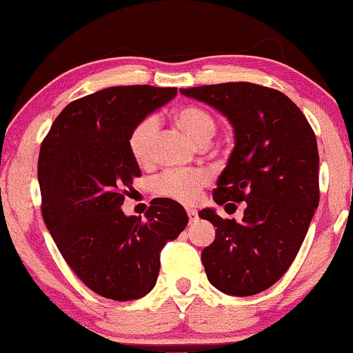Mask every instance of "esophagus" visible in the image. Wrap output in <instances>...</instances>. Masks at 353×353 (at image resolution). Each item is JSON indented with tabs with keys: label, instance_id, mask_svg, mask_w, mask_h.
I'll return each mask as SVG.
<instances>
[{
	"label": "esophagus",
	"instance_id": "34e87169",
	"mask_svg": "<svg viewBox=\"0 0 353 353\" xmlns=\"http://www.w3.org/2000/svg\"><path fill=\"white\" fill-rule=\"evenodd\" d=\"M187 215H189L190 220H195V218H197V210H195V208H187Z\"/></svg>",
	"mask_w": 353,
	"mask_h": 353
}]
</instances>
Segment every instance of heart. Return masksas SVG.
Masks as SVG:
<instances>
[{
    "label": "heart",
    "mask_w": 353,
    "mask_h": 353,
    "mask_svg": "<svg viewBox=\"0 0 353 353\" xmlns=\"http://www.w3.org/2000/svg\"><path fill=\"white\" fill-rule=\"evenodd\" d=\"M174 122L199 145L208 143L216 130V123L212 115L197 105H181L174 112ZM158 132L159 122L156 117H145L132 128L127 145L132 158L140 166H148L153 161V146ZM207 182L208 176L199 169L168 171L156 177L153 190L159 197L184 205H192L197 202L200 190L207 185Z\"/></svg>",
    "instance_id": "1"
}]
</instances>
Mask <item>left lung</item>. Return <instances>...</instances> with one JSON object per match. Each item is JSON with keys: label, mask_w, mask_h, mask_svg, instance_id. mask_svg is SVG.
I'll use <instances>...</instances> for the list:
<instances>
[{"label": "left lung", "mask_w": 353, "mask_h": 353, "mask_svg": "<svg viewBox=\"0 0 353 353\" xmlns=\"http://www.w3.org/2000/svg\"><path fill=\"white\" fill-rule=\"evenodd\" d=\"M181 92L230 120L234 148L213 200L226 207L246 202L241 221L223 220L213 208L199 212L216 228L215 241L202 251L208 282L226 295H256L288 270L318 208L314 132L295 102L276 89L221 83Z\"/></svg>", "instance_id": "obj_1"}]
</instances>
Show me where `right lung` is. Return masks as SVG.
<instances>
[{
	"instance_id": "1",
	"label": "right lung",
	"mask_w": 353,
	"mask_h": 353,
	"mask_svg": "<svg viewBox=\"0 0 353 353\" xmlns=\"http://www.w3.org/2000/svg\"><path fill=\"white\" fill-rule=\"evenodd\" d=\"M176 94V88L148 84L102 89L70 102L40 146L47 230L71 270L109 300L148 295L158 280L159 252L189 223L184 207L169 199H154L146 220L120 208L125 189L141 176L128 135Z\"/></svg>"
}]
</instances>
